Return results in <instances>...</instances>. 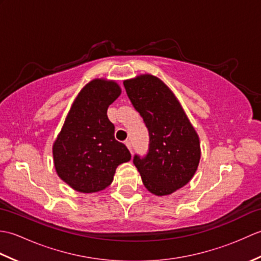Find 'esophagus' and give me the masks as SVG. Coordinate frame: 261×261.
Segmentation results:
<instances>
[{
	"label": "esophagus",
	"instance_id": "34e87169",
	"mask_svg": "<svg viewBox=\"0 0 261 261\" xmlns=\"http://www.w3.org/2000/svg\"><path fill=\"white\" fill-rule=\"evenodd\" d=\"M125 146L127 147V149H129L130 152L132 153V146H131V142H130L129 140H126V141H125Z\"/></svg>",
	"mask_w": 261,
	"mask_h": 261
}]
</instances>
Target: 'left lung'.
Instances as JSON below:
<instances>
[{"label":"left lung","instance_id":"8db88e82","mask_svg":"<svg viewBox=\"0 0 261 261\" xmlns=\"http://www.w3.org/2000/svg\"><path fill=\"white\" fill-rule=\"evenodd\" d=\"M135 109L149 131V151L134 164L143 185L157 196L173 194L196 173L201 146L197 132L170 88L158 77L143 74L123 82Z\"/></svg>","mask_w":261,"mask_h":261}]
</instances>
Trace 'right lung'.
Wrapping results in <instances>:
<instances>
[{"instance_id":"obj_1","label":"right lung","mask_w":261,"mask_h":261,"mask_svg":"<svg viewBox=\"0 0 261 261\" xmlns=\"http://www.w3.org/2000/svg\"><path fill=\"white\" fill-rule=\"evenodd\" d=\"M115 81L95 79L82 88L53 145L57 175L73 190L96 193L113 180L119 165L131 153L114 138L108 108L120 96Z\"/></svg>"}]
</instances>
